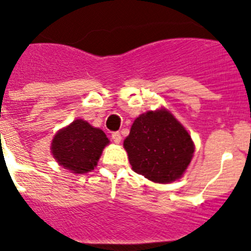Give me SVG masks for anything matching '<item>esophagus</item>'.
I'll return each instance as SVG.
<instances>
[{
    "instance_id": "34e87169",
    "label": "esophagus",
    "mask_w": 251,
    "mask_h": 251,
    "mask_svg": "<svg viewBox=\"0 0 251 251\" xmlns=\"http://www.w3.org/2000/svg\"><path fill=\"white\" fill-rule=\"evenodd\" d=\"M112 139L114 141L115 144H119L121 142V139H123V137H121V134L119 132H114L112 134Z\"/></svg>"
}]
</instances>
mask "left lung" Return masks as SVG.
I'll return each mask as SVG.
<instances>
[{
	"label": "left lung",
	"instance_id": "1",
	"mask_svg": "<svg viewBox=\"0 0 251 251\" xmlns=\"http://www.w3.org/2000/svg\"><path fill=\"white\" fill-rule=\"evenodd\" d=\"M124 148L134 172L159 184L181 178L195 152L188 130L165 107L136 118Z\"/></svg>",
	"mask_w": 251,
	"mask_h": 251
}]
</instances>
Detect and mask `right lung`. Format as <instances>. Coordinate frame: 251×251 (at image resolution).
I'll return each instance as SVG.
<instances>
[{"label": "right lung", "mask_w": 251, "mask_h": 251, "mask_svg": "<svg viewBox=\"0 0 251 251\" xmlns=\"http://www.w3.org/2000/svg\"><path fill=\"white\" fill-rule=\"evenodd\" d=\"M109 139L101 128L94 127L83 119L55 133L50 144L52 157L71 173L84 174L94 171Z\"/></svg>", "instance_id": "add662e5"}]
</instances>
